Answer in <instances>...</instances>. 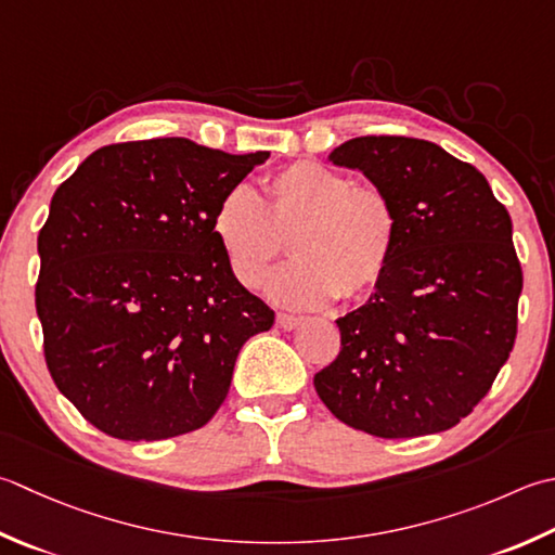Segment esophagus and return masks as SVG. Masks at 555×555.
Returning a JSON list of instances; mask_svg holds the SVG:
<instances>
[{
    "label": "esophagus",
    "instance_id": "1",
    "mask_svg": "<svg viewBox=\"0 0 555 555\" xmlns=\"http://www.w3.org/2000/svg\"><path fill=\"white\" fill-rule=\"evenodd\" d=\"M300 322H302V318H298V314H288V312H279L276 314V327L279 330L291 332V330H296Z\"/></svg>",
    "mask_w": 555,
    "mask_h": 555
}]
</instances>
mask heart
<instances>
[{"label": "heart", "instance_id": "1", "mask_svg": "<svg viewBox=\"0 0 555 555\" xmlns=\"http://www.w3.org/2000/svg\"><path fill=\"white\" fill-rule=\"evenodd\" d=\"M214 235L233 276L247 288L267 279L291 237L293 259L267 284V296L286 308H320L371 293L392 264L399 216L375 184L320 163L300 160L267 180L264 199L235 184L214 211Z\"/></svg>", "mask_w": 555, "mask_h": 555}]
</instances>
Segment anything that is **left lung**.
I'll return each instance as SVG.
<instances>
[{"label": "left lung", "mask_w": 555, "mask_h": 555, "mask_svg": "<svg viewBox=\"0 0 555 555\" xmlns=\"http://www.w3.org/2000/svg\"><path fill=\"white\" fill-rule=\"evenodd\" d=\"M330 160L389 194L399 241L365 306L336 320L341 351L314 389L377 438L457 426L515 346L522 267L509 214L479 170L433 141L356 137Z\"/></svg>", "instance_id": "8db88e82"}]
</instances>
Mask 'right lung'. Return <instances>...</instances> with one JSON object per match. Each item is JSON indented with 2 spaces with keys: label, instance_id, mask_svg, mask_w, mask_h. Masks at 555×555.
Returning <instances> with one entry per match:
<instances>
[{
  "label": "right lung",
  "instance_id": "add662e5",
  "mask_svg": "<svg viewBox=\"0 0 555 555\" xmlns=\"http://www.w3.org/2000/svg\"><path fill=\"white\" fill-rule=\"evenodd\" d=\"M269 151L190 139L93 151L50 202L36 310L48 371L98 430L166 440L219 411L243 344L274 310L233 276L214 211Z\"/></svg>",
  "mask_w": 555,
  "mask_h": 555
}]
</instances>
